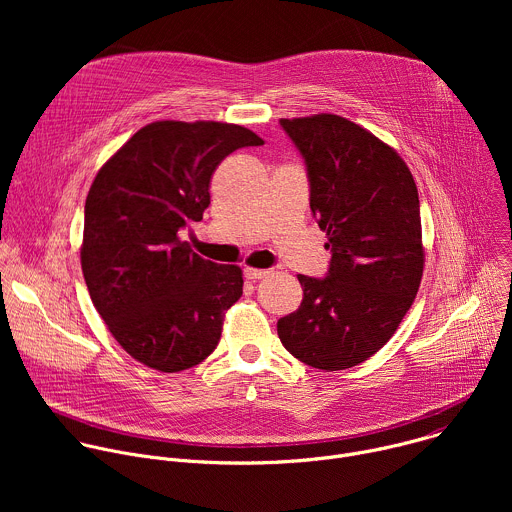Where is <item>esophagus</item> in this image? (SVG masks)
Returning a JSON list of instances; mask_svg holds the SVG:
<instances>
[{"mask_svg":"<svg viewBox=\"0 0 512 512\" xmlns=\"http://www.w3.org/2000/svg\"><path fill=\"white\" fill-rule=\"evenodd\" d=\"M243 275L247 277V279H263V277H267L269 275V269H255V267H245L243 269Z\"/></svg>","mask_w":512,"mask_h":512,"instance_id":"esophagus-1","label":"esophagus"}]
</instances>
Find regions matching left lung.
<instances>
[{
  "label": "left lung",
  "instance_id": "1",
  "mask_svg": "<svg viewBox=\"0 0 512 512\" xmlns=\"http://www.w3.org/2000/svg\"><path fill=\"white\" fill-rule=\"evenodd\" d=\"M279 125L304 158L310 208L332 257L326 277L298 275L304 300L279 318L277 334L314 369H350L389 342L417 296V186L393 148L344 117L322 113Z\"/></svg>",
  "mask_w": 512,
  "mask_h": 512
}]
</instances>
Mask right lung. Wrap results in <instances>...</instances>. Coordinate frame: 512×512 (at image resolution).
I'll list each match as a JSON object with an SVG mask.
<instances>
[{
    "label": "right lung",
    "mask_w": 512,
    "mask_h": 512,
    "mask_svg": "<svg viewBox=\"0 0 512 512\" xmlns=\"http://www.w3.org/2000/svg\"><path fill=\"white\" fill-rule=\"evenodd\" d=\"M249 145L263 139L241 125L156 121L95 176L85 202L83 275L113 338L145 367H196L243 296L237 265L202 259L178 233L202 221L216 166Z\"/></svg>",
    "instance_id": "right-lung-1"
}]
</instances>
